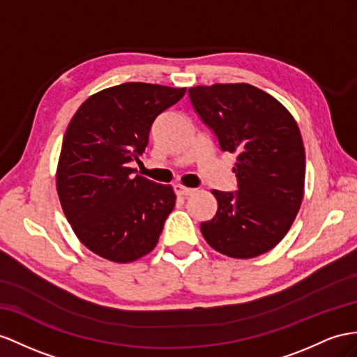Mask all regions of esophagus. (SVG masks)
I'll list each match as a JSON object with an SVG mask.
<instances>
[{"mask_svg":"<svg viewBox=\"0 0 357 357\" xmlns=\"http://www.w3.org/2000/svg\"><path fill=\"white\" fill-rule=\"evenodd\" d=\"M193 188H188V187H182V185H175V193L178 196H190L191 193H193Z\"/></svg>","mask_w":357,"mask_h":357,"instance_id":"1","label":"esophagus"}]
</instances>
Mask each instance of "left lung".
I'll list each match as a JSON object with an SVG mask.
<instances>
[{
	"label": "left lung",
	"instance_id": "left-lung-1",
	"mask_svg": "<svg viewBox=\"0 0 357 357\" xmlns=\"http://www.w3.org/2000/svg\"><path fill=\"white\" fill-rule=\"evenodd\" d=\"M188 96L220 149L236 153V191H211L217 213L200 231L226 257H259L287 235L303 199L298 126L278 99L250 84L197 86Z\"/></svg>",
	"mask_w": 357,
	"mask_h": 357
}]
</instances>
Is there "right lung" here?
Returning <instances> with one entry per match:
<instances>
[{"instance_id": "1", "label": "right lung", "mask_w": 357, "mask_h": 357, "mask_svg": "<svg viewBox=\"0 0 357 357\" xmlns=\"http://www.w3.org/2000/svg\"><path fill=\"white\" fill-rule=\"evenodd\" d=\"M185 89L125 83L91 95L72 117L57 169V193L72 229L89 250L132 262L158 243L175 206L170 185L134 175L155 119Z\"/></svg>"}]
</instances>
